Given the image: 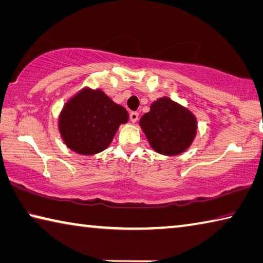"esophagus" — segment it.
Here are the masks:
<instances>
[{
	"label": "esophagus",
	"mask_w": 263,
	"mask_h": 263,
	"mask_svg": "<svg viewBox=\"0 0 263 263\" xmlns=\"http://www.w3.org/2000/svg\"><path fill=\"white\" fill-rule=\"evenodd\" d=\"M138 118H139V112H138V111H132V112H130V119H131V122L136 123L137 120H138Z\"/></svg>",
	"instance_id": "esophagus-1"
}]
</instances>
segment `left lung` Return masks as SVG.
Returning a JSON list of instances; mask_svg holds the SVG:
<instances>
[{
  "mask_svg": "<svg viewBox=\"0 0 263 263\" xmlns=\"http://www.w3.org/2000/svg\"><path fill=\"white\" fill-rule=\"evenodd\" d=\"M140 126L157 152L176 156L189 148L197 132V120L189 110L170 98L152 104L140 119Z\"/></svg>",
  "mask_w": 263,
  "mask_h": 263,
  "instance_id": "8db88e82",
  "label": "left lung"
}]
</instances>
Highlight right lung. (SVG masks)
<instances>
[{
    "label": "right lung",
    "instance_id": "add662e5",
    "mask_svg": "<svg viewBox=\"0 0 263 263\" xmlns=\"http://www.w3.org/2000/svg\"><path fill=\"white\" fill-rule=\"evenodd\" d=\"M127 111L101 90H84L62 111L60 131L68 147L81 154H95L109 146Z\"/></svg>",
    "mask_w": 263,
    "mask_h": 263
}]
</instances>
